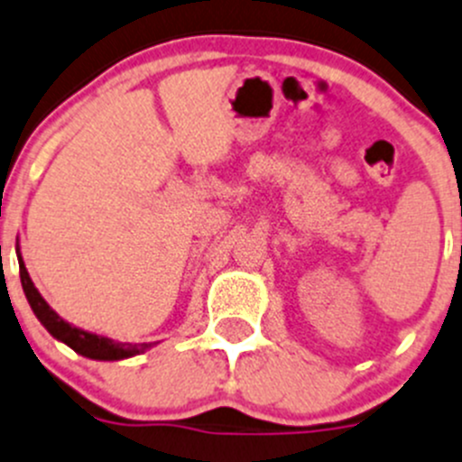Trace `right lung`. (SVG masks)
I'll list each match as a JSON object with an SVG mask.
<instances>
[{"instance_id":"1","label":"right lung","mask_w":462,"mask_h":462,"mask_svg":"<svg viewBox=\"0 0 462 462\" xmlns=\"http://www.w3.org/2000/svg\"><path fill=\"white\" fill-rule=\"evenodd\" d=\"M17 263H20V280L22 289H24L26 300H29L31 309H33L35 318L42 322L44 329L53 336L56 340L65 343L67 347L76 352L80 356H88V359L94 361H122L131 359V356L142 355V352L151 350L155 343H117V340L107 338V336L92 334V331H85L80 327L71 325V322L62 320L56 311L47 304V300L40 295V291L35 289L33 280H31L29 271L24 266V259H22L20 245H17Z\"/></svg>"}]
</instances>
